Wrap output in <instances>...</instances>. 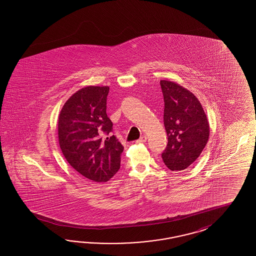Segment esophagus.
<instances>
[{
  "mask_svg": "<svg viewBox=\"0 0 256 256\" xmlns=\"http://www.w3.org/2000/svg\"><path fill=\"white\" fill-rule=\"evenodd\" d=\"M146 140H148V137H146V135H144V136H142L139 140H136V144H144V142H146Z\"/></svg>",
  "mask_w": 256,
  "mask_h": 256,
  "instance_id": "1",
  "label": "esophagus"
}]
</instances>
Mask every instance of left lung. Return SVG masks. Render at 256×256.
<instances>
[{"label":"left lung","instance_id":"obj_1","mask_svg":"<svg viewBox=\"0 0 256 256\" xmlns=\"http://www.w3.org/2000/svg\"><path fill=\"white\" fill-rule=\"evenodd\" d=\"M163 121L168 144L162 156L170 170H183L199 158L210 138V123L200 101L190 91L170 80H160Z\"/></svg>","mask_w":256,"mask_h":256}]
</instances>
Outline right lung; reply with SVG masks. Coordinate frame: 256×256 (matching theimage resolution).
I'll use <instances>...</instances> for the list:
<instances>
[{
  "instance_id": "1",
  "label": "right lung",
  "mask_w": 256,
  "mask_h": 256,
  "mask_svg": "<svg viewBox=\"0 0 256 256\" xmlns=\"http://www.w3.org/2000/svg\"><path fill=\"white\" fill-rule=\"evenodd\" d=\"M108 86H86L64 104L58 118L62 155L78 172L93 182H107L120 168L123 146L107 114Z\"/></svg>"
}]
</instances>
